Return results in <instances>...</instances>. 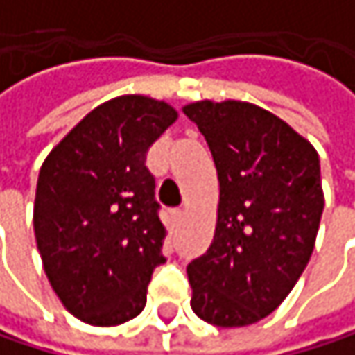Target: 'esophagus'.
Returning <instances> with one entry per match:
<instances>
[{
  "instance_id": "34e87169",
  "label": "esophagus",
  "mask_w": 355,
  "mask_h": 355,
  "mask_svg": "<svg viewBox=\"0 0 355 355\" xmlns=\"http://www.w3.org/2000/svg\"><path fill=\"white\" fill-rule=\"evenodd\" d=\"M171 220H173V224H178L182 220V209H178V207L171 209Z\"/></svg>"
}]
</instances>
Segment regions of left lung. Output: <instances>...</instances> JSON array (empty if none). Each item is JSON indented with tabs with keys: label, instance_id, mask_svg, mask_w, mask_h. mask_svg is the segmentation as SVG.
<instances>
[{
	"label": "left lung",
	"instance_id": "obj_1",
	"mask_svg": "<svg viewBox=\"0 0 355 355\" xmlns=\"http://www.w3.org/2000/svg\"><path fill=\"white\" fill-rule=\"evenodd\" d=\"M182 110L203 133L220 180L214 241L187 265L191 309L216 327H247L271 315L309 265L324 205L319 154L248 103Z\"/></svg>",
	"mask_w": 355,
	"mask_h": 355
}]
</instances>
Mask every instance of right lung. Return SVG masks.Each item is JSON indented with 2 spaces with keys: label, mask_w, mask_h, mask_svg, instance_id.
<instances>
[{
  "label": "right lung",
  "mask_w": 355,
  "mask_h": 355,
  "mask_svg": "<svg viewBox=\"0 0 355 355\" xmlns=\"http://www.w3.org/2000/svg\"><path fill=\"white\" fill-rule=\"evenodd\" d=\"M175 121L166 103L112 98L86 114L40 166L36 247L63 306L88 324L137 317L154 269L166 261L146 156Z\"/></svg>",
  "instance_id": "1"
}]
</instances>
